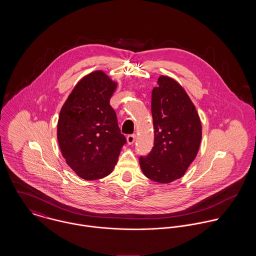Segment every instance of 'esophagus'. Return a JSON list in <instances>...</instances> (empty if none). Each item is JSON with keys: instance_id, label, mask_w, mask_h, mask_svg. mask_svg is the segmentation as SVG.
Instances as JSON below:
<instances>
[{"instance_id": "obj_1", "label": "esophagus", "mask_w": 256, "mask_h": 256, "mask_svg": "<svg viewBox=\"0 0 256 256\" xmlns=\"http://www.w3.org/2000/svg\"><path fill=\"white\" fill-rule=\"evenodd\" d=\"M135 138H136V136L134 134L133 135H128L127 136V143L129 145H132L135 142Z\"/></svg>"}]
</instances>
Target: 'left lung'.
<instances>
[{
    "mask_svg": "<svg viewBox=\"0 0 256 256\" xmlns=\"http://www.w3.org/2000/svg\"><path fill=\"white\" fill-rule=\"evenodd\" d=\"M154 129L152 150L140 158L144 176L158 183L182 178L195 160L202 139V125L194 104L174 78L160 76L152 92Z\"/></svg>",
    "mask_w": 256,
    "mask_h": 256,
    "instance_id": "obj_1",
    "label": "left lung"
}]
</instances>
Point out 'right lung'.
<instances>
[{
    "label": "right lung",
    "instance_id": "right-lung-1",
    "mask_svg": "<svg viewBox=\"0 0 256 256\" xmlns=\"http://www.w3.org/2000/svg\"><path fill=\"white\" fill-rule=\"evenodd\" d=\"M116 86L117 82L102 70L88 74L60 110L57 139L61 154L84 180L110 174L126 143L110 104Z\"/></svg>",
    "mask_w": 256,
    "mask_h": 256
}]
</instances>
